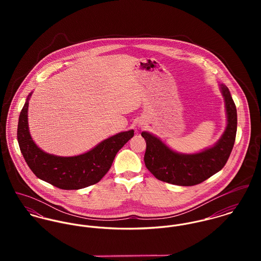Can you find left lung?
I'll return each mask as SVG.
<instances>
[{"label": "left lung", "mask_w": 261, "mask_h": 261, "mask_svg": "<svg viewBox=\"0 0 261 261\" xmlns=\"http://www.w3.org/2000/svg\"><path fill=\"white\" fill-rule=\"evenodd\" d=\"M220 88L225 100L227 126L213 147L197 153H179L151 134L142 133L147 143L145 164L158 180L178 186H194L204 182L225 166L236 138L237 111L228 87L220 84Z\"/></svg>", "instance_id": "1"}]
</instances>
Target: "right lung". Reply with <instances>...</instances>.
<instances>
[{"label":"right lung","mask_w":261,"mask_h":261,"mask_svg":"<svg viewBox=\"0 0 261 261\" xmlns=\"http://www.w3.org/2000/svg\"><path fill=\"white\" fill-rule=\"evenodd\" d=\"M21 111L17 138L21 152L35 176L59 189L78 190L98 183L109 172L117 151L133 137L134 129L105 140L89 151L74 156H58L43 151L33 142L28 126V106Z\"/></svg>","instance_id":"obj_1"}]
</instances>
